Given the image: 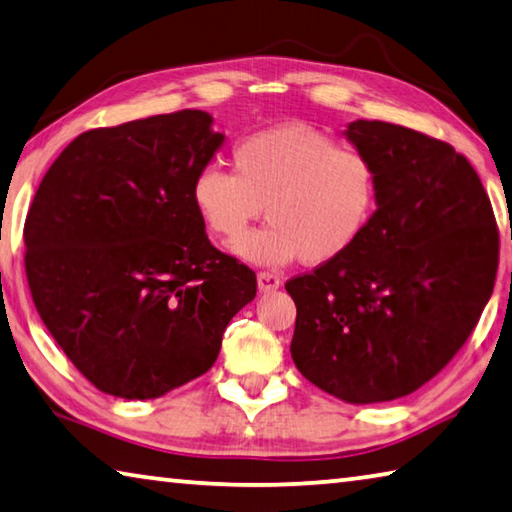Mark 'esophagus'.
<instances>
[{
    "instance_id": "obj_1",
    "label": "esophagus",
    "mask_w": 512,
    "mask_h": 512,
    "mask_svg": "<svg viewBox=\"0 0 512 512\" xmlns=\"http://www.w3.org/2000/svg\"><path fill=\"white\" fill-rule=\"evenodd\" d=\"M258 281V290H261L263 294H270V292H276L281 288V279L272 272H261L256 276Z\"/></svg>"
}]
</instances>
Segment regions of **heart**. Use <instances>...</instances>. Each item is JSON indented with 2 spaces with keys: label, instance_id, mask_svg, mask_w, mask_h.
<instances>
[{
  "label": "heart",
  "instance_id": "heart-1",
  "mask_svg": "<svg viewBox=\"0 0 512 512\" xmlns=\"http://www.w3.org/2000/svg\"><path fill=\"white\" fill-rule=\"evenodd\" d=\"M233 173L206 166L191 200L211 236L235 240L266 206L271 224L233 245L242 261L281 267L328 265L351 251L380 197L378 168L366 152L339 146L303 123H285L240 139Z\"/></svg>",
  "mask_w": 512,
  "mask_h": 512
}]
</instances>
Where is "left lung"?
Listing matches in <instances>:
<instances>
[{"label":"left lung","instance_id":"obj_1","mask_svg":"<svg viewBox=\"0 0 512 512\" xmlns=\"http://www.w3.org/2000/svg\"><path fill=\"white\" fill-rule=\"evenodd\" d=\"M344 137L378 168V209L346 256L285 285L290 353L321 391L373 405L414 393L465 344L495 288L499 233L450 143L362 119Z\"/></svg>","mask_w":512,"mask_h":512}]
</instances>
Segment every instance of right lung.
Listing matches in <instances>:
<instances>
[{"label": "right lung", "mask_w": 512, "mask_h": 512, "mask_svg": "<svg viewBox=\"0 0 512 512\" xmlns=\"http://www.w3.org/2000/svg\"><path fill=\"white\" fill-rule=\"evenodd\" d=\"M182 110L83 132L26 215V279L44 326L103 393L150 400L200 378L256 274L215 249L191 186L224 143Z\"/></svg>", "instance_id": "right-lung-1"}]
</instances>
